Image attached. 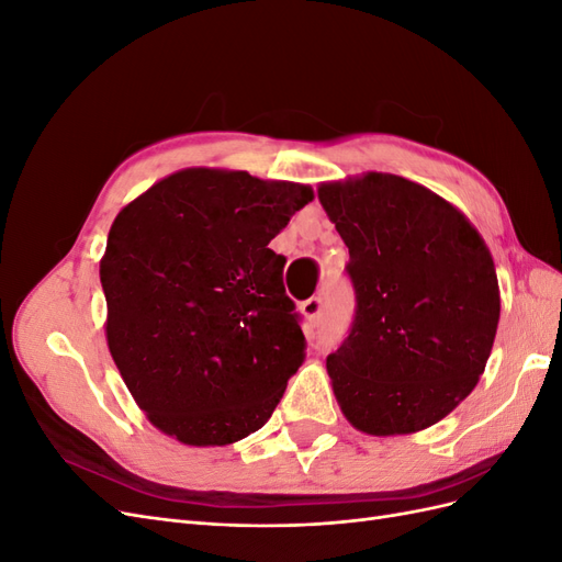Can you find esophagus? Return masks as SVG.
<instances>
[{"label": "esophagus", "instance_id": "34e87169", "mask_svg": "<svg viewBox=\"0 0 562 562\" xmlns=\"http://www.w3.org/2000/svg\"><path fill=\"white\" fill-rule=\"evenodd\" d=\"M300 312L304 314V318H307L310 323H318V318H321V312H323V300L321 297H310V300H304L302 304H300Z\"/></svg>", "mask_w": 562, "mask_h": 562}]
</instances>
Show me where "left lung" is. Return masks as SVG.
<instances>
[{
	"label": "left lung",
	"mask_w": 562,
	"mask_h": 562,
	"mask_svg": "<svg viewBox=\"0 0 562 562\" xmlns=\"http://www.w3.org/2000/svg\"><path fill=\"white\" fill-rule=\"evenodd\" d=\"M349 248L356 310L328 375L359 431L443 419L479 384L499 323L495 262L469 220L427 187L368 173L318 187Z\"/></svg>",
	"instance_id": "obj_1"
}]
</instances>
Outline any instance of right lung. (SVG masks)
<instances>
[{"mask_svg":"<svg viewBox=\"0 0 562 562\" xmlns=\"http://www.w3.org/2000/svg\"><path fill=\"white\" fill-rule=\"evenodd\" d=\"M307 184L187 168L116 215L100 260L108 345L149 422L187 446L265 427L307 339L269 241Z\"/></svg>","mask_w":562,"mask_h":562,"instance_id":"add662e5","label":"right lung"}]
</instances>
